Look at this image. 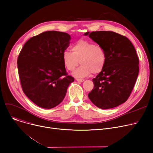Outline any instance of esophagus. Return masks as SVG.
I'll list each match as a JSON object with an SVG mask.
<instances>
[{
	"instance_id": "obj_1",
	"label": "esophagus",
	"mask_w": 153,
	"mask_h": 153,
	"mask_svg": "<svg viewBox=\"0 0 153 153\" xmlns=\"http://www.w3.org/2000/svg\"><path fill=\"white\" fill-rule=\"evenodd\" d=\"M76 81H77V82H84V79H79V78H77V79H76Z\"/></svg>"
}]
</instances>
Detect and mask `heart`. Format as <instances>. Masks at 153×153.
<instances>
[{
    "label": "heart",
    "instance_id": "heart-1",
    "mask_svg": "<svg viewBox=\"0 0 153 153\" xmlns=\"http://www.w3.org/2000/svg\"><path fill=\"white\" fill-rule=\"evenodd\" d=\"M72 52L65 50L62 54V59L65 68L74 71L80 63V66L74 72L76 77H84L93 74L100 72L105 65L106 53L103 48L94 43L80 39L72 47Z\"/></svg>",
    "mask_w": 153,
    "mask_h": 153
}]
</instances>
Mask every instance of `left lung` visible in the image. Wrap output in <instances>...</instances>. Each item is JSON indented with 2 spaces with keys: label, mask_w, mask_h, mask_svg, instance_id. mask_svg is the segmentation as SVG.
Segmentation results:
<instances>
[{
  "label": "left lung",
  "mask_w": 153,
  "mask_h": 153,
  "mask_svg": "<svg viewBox=\"0 0 153 153\" xmlns=\"http://www.w3.org/2000/svg\"><path fill=\"white\" fill-rule=\"evenodd\" d=\"M84 35L102 46L107 55L104 68L92 79L94 87L88 97L102 109L121 105L129 97L138 76L139 59L134 47L126 36L114 31H88Z\"/></svg>",
  "instance_id": "8db88e82"
}]
</instances>
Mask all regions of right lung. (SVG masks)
<instances>
[{
    "label": "right lung",
    "mask_w": 153,
    "mask_h": 153,
    "mask_svg": "<svg viewBox=\"0 0 153 153\" xmlns=\"http://www.w3.org/2000/svg\"><path fill=\"white\" fill-rule=\"evenodd\" d=\"M71 36L47 31L29 39L18 57V71L23 91L36 105L55 107L64 100L74 79L68 76L62 59Z\"/></svg>",
    "instance_id": "obj_1"
}]
</instances>
